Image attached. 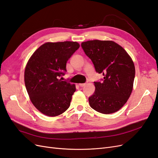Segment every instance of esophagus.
I'll return each mask as SVG.
<instances>
[{"mask_svg":"<svg viewBox=\"0 0 158 158\" xmlns=\"http://www.w3.org/2000/svg\"><path fill=\"white\" fill-rule=\"evenodd\" d=\"M87 84L86 83H84V84H79V85L80 87H84V86H85V85H86Z\"/></svg>","mask_w":158,"mask_h":158,"instance_id":"esophagus-1","label":"esophagus"}]
</instances>
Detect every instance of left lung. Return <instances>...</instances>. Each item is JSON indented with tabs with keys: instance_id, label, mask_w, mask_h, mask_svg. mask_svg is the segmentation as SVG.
I'll use <instances>...</instances> for the list:
<instances>
[{
	"instance_id": "obj_1",
	"label": "left lung",
	"mask_w": 158,
	"mask_h": 158,
	"mask_svg": "<svg viewBox=\"0 0 158 158\" xmlns=\"http://www.w3.org/2000/svg\"><path fill=\"white\" fill-rule=\"evenodd\" d=\"M81 45L97 73L103 76L102 82H94L95 92L89 98L90 107L103 114L118 111L132 92L135 67L132 58L113 41L90 40Z\"/></svg>"
}]
</instances>
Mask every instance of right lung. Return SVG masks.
I'll list each match as a JSON object with an SVG mask.
<instances>
[{
    "label": "right lung",
    "instance_id": "1",
    "mask_svg": "<svg viewBox=\"0 0 158 158\" xmlns=\"http://www.w3.org/2000/svg\"><path fill=\"white\" fill-rule=\"evenodd\" d=\"M80 47L76 41L47 42L31 56L24 71V82L33 106L48 117L65 112L76 85L59 79L66 62Z\"/></svg>",
    "mask_w": 158,
    "mask_h": 158
}]
</instances>
